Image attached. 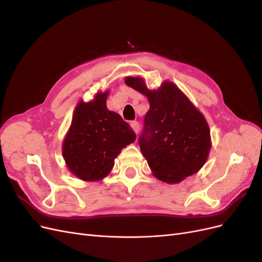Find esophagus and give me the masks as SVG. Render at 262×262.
<instances>
[{"mask_svg": "<svg viewBox=\"0 0 262 262\" xmlns=\"http://www.w3.org/2000/svg\"><path fill=\"white\" fill-rule=\"evenodd\" d=\"M131 126H132V129L134 130V132H136V133H139V130H140V124H139V122H138V121H132V122H131Z\"/></svg>", "mask_w": 262, "mask_h": 262, "instance_id": "1", "label": "esophagus"}]
</instances>
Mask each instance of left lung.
<instances>
[{
    "label": "left lung",
    "mask_w": 262,
    "mask_h": 262,
    "mask_svg": "<svg viewBox=\"0 0 262 262\" xmlns=\"http://www.w3.org/2000/svg\"><path fill=\"white\" fill-rule=\"evenodd\" d=\"M124 82L149 102L139 143L153 175L178 184L199 171L211 149L209 124L199 109L171 82L153 91L139 76H128Z\"/></svg>",
    "instance_id": "8db88e82"
}]
</instances>
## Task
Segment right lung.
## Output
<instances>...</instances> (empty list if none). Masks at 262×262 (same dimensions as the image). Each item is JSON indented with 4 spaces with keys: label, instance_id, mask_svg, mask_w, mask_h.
<instances>
[{
    "label": "right lung",
    "instance_id": "1",
    "mask_svg": "<svg viewBox=\"0 0 262 262\" xmlns=\"http://www.w3.org/2000/svg\"><path fill=\"white\" fill-rule=\"evenodd\" d=\"M108 91L97 92L91 101H78L63 140L62 156L69 170L84 181L108 176L121 149L137 139L129 123L108 110Z\"/></svg>",
    "mask_w": 262,
    "mask_h": 262
}]
</instances>
